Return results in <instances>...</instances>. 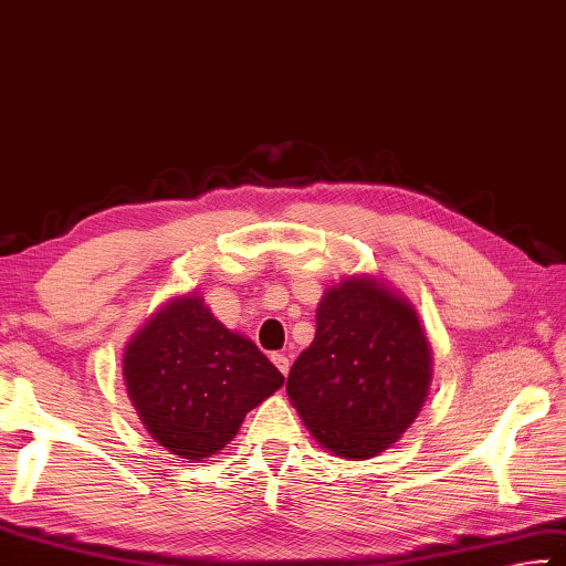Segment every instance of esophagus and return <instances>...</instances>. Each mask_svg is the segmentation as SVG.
<instances>
[{"label":"esophagus","instance_id":"34e87169","mask_svg":"<svg viewBox=\"0 0 566 566\" xmlns=\"http://www.w3.org/2000/svg\"><path fill=\"white\" fill-rule=\"evenodd\" d=\"M271 360H273L275 368L281 370L283 376H289V370H291V360H289V356H283V354H273V356H271Z\"/></svg>","mask_w":566,"mask_h":566}]
</instances>
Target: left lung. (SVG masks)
Returning a JSON list of instances; mask_svg holds the SVG:
<instances>
[{
    "label": "left lung",
    "instance_id": "8db88e82",
    "mask_svg": "<svg viewBox=\"0 0 566 566\" xmlns=\"http://www.w3.org/2000/svg\"><path fill=\"white\" fill-rule=\"evenodd\" d=\"M431 346L413 303L378 275L323 293L316 338L291 368V403L323 449L364 461L401 439L431 386Z\"/></svg>",
    "mask_w": 566,
    "mask_h": 566
}]
</instances>
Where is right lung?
I'll return each mask as SVG.
<instances>
[{"label": "right lung", "instance_id": "obj_1", "mask_svg": "<svg viewBox=\"0 0 566 566\" xmlns=\"http://www.w3.org/2000/svg\"><path fill=\"white\" fill-rule=\"evenodd\" d=\"M123 378L147 433L185 461L216 457L285 381L192 291L163 303L127 340Z\"/></svg>", "mask_w": 566, "mask_h": 566}]
</instances>
